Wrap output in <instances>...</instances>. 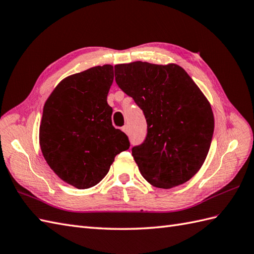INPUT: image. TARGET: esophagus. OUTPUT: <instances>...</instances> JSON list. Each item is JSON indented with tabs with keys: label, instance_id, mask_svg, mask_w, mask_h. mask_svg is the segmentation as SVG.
Instances as JSON below:
<instances>
[{
	"label": "esophagus",
	"instance_id": "1",
	"mask_svg": "<svg viewBox=\"0 0 254 254\" xmlns=\"http://www.w3.org/2000/svg\"><path fill=\"white\" fill-rule=\"evenodd\" d=\"M122 131L127 134V133H128V127H127V126H125V127H122Z\"/></svg>",
	"mask_w": 254,
	"mask_h": 254
}]
</instances>
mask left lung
Returning <instances> with one entry per match:
<instances>
[{
	"mask_svg": "<svg viewBox=\"0 0 254 254\" xmlns=\"http://www.w3.org/2000/svg\"><path fill=\"white\" fill-rule=\"evenodd\" d=\"M115 75L147 121L146 139L132 149L140 174L164 190L190 181L202 167L213 136L208 98L176 64H120Z\"/></svg>",
	"mask_w": 254,
	"mask_h": 254,
	"instance_id": "obj_1",
	"label": "left lung"
}]
</instances>
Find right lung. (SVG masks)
<instances>
[{"instance_id": "obj_1", "label": "right lung", "mask_w": 254, "mask_h": 254, "mask_svg": "<svg viewBox=\"0 0 254 254\" xmlns=\"http://www.w3.org/2000/svg\"><path fill=\"white\" fill-rule=\"evenodd\" d=\"M113 81L111 64L92 67L62 80L44 104L39 132L43 157L58 178L78 190L98 184L115 157L129 147L111 122L107 95Z\"/></svg>"}]
</instances>
